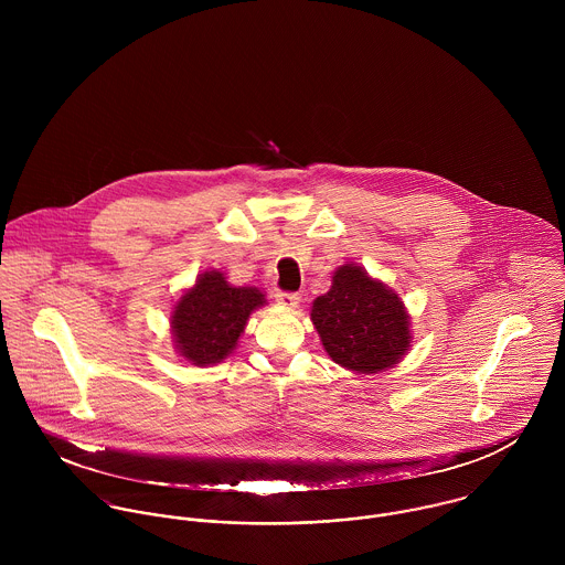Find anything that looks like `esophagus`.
<instances>
[{"mask_svg":"<svg viewBox=\"0 0 565 565\" xmlns=\"http://www.w3.org/2000/svg\"><path fill=\"white\" fill-rule=\"evenodd\" d=\"M276 302L285 309H296L300 305V294H287V291H278L276 296Z\"/></svg>","mask_w":565,"mask_h":565,"instance_id":"1","label":"esophagus"}]
</instances>
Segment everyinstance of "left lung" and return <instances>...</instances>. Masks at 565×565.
Returning a JSON list of instances; mask_svg holds the SVG:
<instances>
[{"instance_id": "8db88e82", "label": "left lung", "mask_w": 565, "mask_h": 565, "mask_svg": "<svg viewBox=\"0 0 565 565\" xmlns=\"http://www.w3.org/2000/svg\"><path fill=\"white\" fill-rule=\"evenodd\" d=\"M311 322L326 354L354 374L396 367L411 348V316L401 296L361 265L343 263L313 300Z\"/></svg>"}]
</instances>
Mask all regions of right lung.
I'll list each match as a JSON object with an SVG mask.
<instances>
[{
    "label": "right lung",
    "mask_w": 565,
    "mask_h": 565,
    "mask_svg": "<svg viewBox=\"0 0 565 565\" xmlns=\"http://www.w3.org/2000/svg\"><path fill=\"white\" fill-rule=\"evenodd\" d=\"M256 287H235L220 269L198 274L175 300L169 326L175 352L191 365L209 367L233 354L249 316L265 307Z\"/></svg>",
    "instance_id": "obj_1"
}]
</instances>
